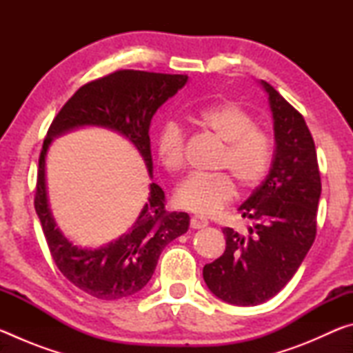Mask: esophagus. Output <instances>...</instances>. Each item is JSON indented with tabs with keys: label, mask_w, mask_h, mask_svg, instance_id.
Segmentation results:
<instances>
[{
	"label": "esophagus",
	"mask_w": 353,
	"mask_h": 353,
	"mask_svg": "<svg viewBox=\"0 0 353 353\" xmlns=\"http://www.w3.org/2000/svg\"><path fill=\"white\" fill-rule=\"evenodd\" d=\"M190 225H191V229H204V227L208 225V221L202 219L199 216H193L190 219Z\"/></svg>",
	"instance_id": "esophagus-1"
}]
</instances>
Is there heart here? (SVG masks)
Segmentation results:
<instances>
[{
    "instance_id": "1",
    "label": "heart",
    "mask_w": 353,
    "mask_h": 353,
    "mask_svg": "<svg viewBox=\"0 0 353 353\" xmlns=\"http://www.w3.org/2000/svg\"><path fill=\"white\" fill-rule=\"evenodd\" d=\"M194 121L224 143L218 166L229 170L243 188H254L268 174L272 160V140L255 128L250 113L236 103H216L194 112ZM163 168L177 172L185 160V132L176 121H166L155 140ZM235 183L225 172L214 176L191 174L179 185L174 202L199 216H213L234 201Z\"/></svg>"
}]
</instances>
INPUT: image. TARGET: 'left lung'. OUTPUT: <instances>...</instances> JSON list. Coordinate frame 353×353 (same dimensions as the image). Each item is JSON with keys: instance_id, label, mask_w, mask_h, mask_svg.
<instances>
[{"instance_id": "obj_1", "label": "left lung", "mask_w": 353, "mask_h": 353, "mask_svg": "<svg viewBox=\"0 0 353 353\" xmlns=\"http://www.w3.org/2000/svg\"><path fill=\"white\" fill-rule=\"evenodd\" d=\"M274 119L270 174L240 205L252 221L244 235L224 227V254L204 266L214 296L232 305L270 301L290 282L316 238L321 176L305 119L270 83L261 81Z\"/></svg>"}]
</instances>
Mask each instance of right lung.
<instances>
[{"instance_id":"right-lung-1","label":"right lung","mask_w":353,"mask_h":353,"mask_svg":"<svg viewBox=\"0 0 353 353\" xmlns=\"http://www.w3.org/2000/svg\"><path fill=\"white\" fill-rule=\"evenodd\" d=\"M185 74L118 70L82 85L52 119L41 148L35 190L39 214L48 248L65 277L76 288L103 301H117L140 291L157 266L166 244L188 230L185 212H166L165 193L149 185V198L128 234L99 249H82L65 236L52 218L46 194V152L54 137L83 126L105 128L132 143L152 177L149 126L154 113L187 83Z\"/></svg>"}]
</instances>
